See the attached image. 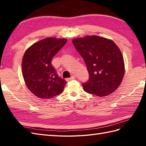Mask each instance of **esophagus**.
<instances>
[{"mask_svg":"<svg viewBox=\"0 0 146 146\" xmlns=\"http://www.w3.org/2000/svg\"><path fill=\"white\" fill-rule=\"evenodd\" d=\"M75 78H76V77H75V75H72V76H71V78H67V79H66V81H67V82H69V81H70V80H73V79H75Z\"/></svg>","mask_w":146,"mask_h":146,"instance_id":"esophagus-1","label":"esophagus"}]
</instances>
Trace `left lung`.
<instances>
[{
  "instance_id": "obj_1",
  "label": "left lung",
  "mask_w": 146,
  "mask_h": 146,
  "mask_svg": "<svg viewBox=\"0 0 146 146\" xmlns=\"http://www.w3.org/2000/svg\"><path fill=\"white\" fill-rule=\"evenodd\" d=\"M87 67L89 79L83 83L84 90L98 97L113 93L120 86L125 72L123 56L110 39L87 36L72 40Z\"/></svg>"
}]
</instances>
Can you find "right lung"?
<instances>
[{
	"label": "right lung",
	"mask_w": 146,
	"mask_h": 146,
	"mask_svg": "<svg viewBox=\"0 0 146 146\" xmlns=\"http://www.w3.org/2000/svg\"><path fill=\"white\" fill-rule=\"evenodd\" d=\"M66 42L65 39L48 38L33 44L24 53L23 78L27 88L37 97L48 99L63 92L67 82L58 75L51 63Z\"/></svg>",
	"instance_id": "1"
}]
</instances>
